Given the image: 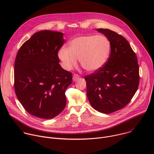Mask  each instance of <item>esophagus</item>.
<instances>
[{
  "label": "esophagus",
  "mask_w": 154,
  "mask_h": 154,
  "mask_svg": "<svg viewBox=\"0 0 154 154\" xmlns=\"http://www.w3.org/2000/svg\"><path fill=\"white\" fill-rule=\"evenodd\" d=\"M79 75H77V74H74V75H73V77H72V79H73V80L74 81V82H76L79 79Z\"/></svg>",
  "instance_id": "obj_1"
}]
</instances>
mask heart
<instances>
[{"instance_id":"obj_1","label":"heart","mask_w":154,"mask_h":154,"mask_svg":"<svg viewBox=\"0 0 154 154\" xmlns=\"http://www.w3.org/2000/svg\"><path fill=\"white\" fill-rule=\"evenodd\" d=\"M111 52V44L103 35H83L74 38L68 44V49L61 48L58 57L65 69L71 70L79 59L82 68L94 72L102 68Z\"/></svg>"}]
</instances>
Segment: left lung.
Masks as SVG:
<instances>
[{
  "instance_id": "8db88e82",
  "label": "left lung",
  "mask_w": 154,
  "mask_h": 154,
  "mask_svg": "<svg viewBox=\"0 0 154 154\" xmlns=\"http://www.w3.org/2000/svg\"><path fill=\"white\" fill-rule=\"evenodd\" d=\"M111 44V53L104 66L85 77L91 105L103 113L125 106L138 90L139 66L135 53L127 39L109 29H99Z\"/></svg>"
}]
</instances>
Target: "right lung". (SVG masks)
<instances>
[{
    "label": "right lung",
    "instance_id": "1",
    "mask_svg": "<svg viewBox=\"0 0 154 154\" xmlns=\"http://www.w3.org/2000/svg\"><path fill=\"white\" fill-rule=\"evenodd\" d=\"M64 34L42 30L34 33L19 49L14 63V90L26 110L49 119L66 106L65 91L71 84L72 73L59 63L58 52Z\"/></svg>",
    "mask_w": 154,
    "mask_h": 154
}]
</instances>
